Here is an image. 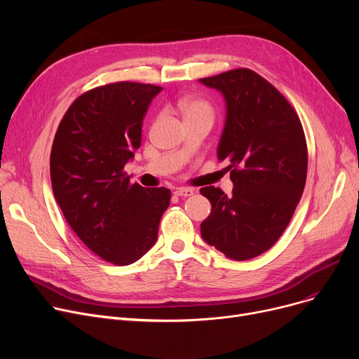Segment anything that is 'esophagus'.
<instances>
[{
    "label": "esophagus",
    "mask_w": 359,
    "mask_h": 359,
    "mask_svg": "<svg viewBox=\"0 0 359 359\" xmlns=\"http://www.w3.org/2000/svg\"><path fill=\"white\" fill-rule=\"evenodd\" d=\"M175 195L182 196V198H187V196L194 195V189H191V187H177V189L175 191Z\"/></svg>",
    "instance_id": "esophagus-1"
}]
</instances>
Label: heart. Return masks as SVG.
<instances>
[{
    "label": "heart",
    "instance_id": "1",
    "mask_svg": "<svg viewBox=\"0 0 359 359\" xmlns=\"http://www.w3.org/2000/svg\"><path fill=\"white\" fill-rule=\"evenodd\" d=\"M177 107L182 110L184 119L192 118H211L214 116L212 106L203 99H180L177 102Z\"/></svg>",
    "mask_w": 359,
    "mask_h": 359
}]
</instances>
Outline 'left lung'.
<instances>
[{
  "mask_svg": "<svg viewBox=\"0 0 359 359\" xmlns=\"http://www.w3.org/2000/svg\"><path fill=\"white\" fill-rule=\"evenodd\" d=\"M202 84L222 93L227 116L218 158L229 160L233 195L202 187L212 206L202 238L234 260L269 250L288 227L307 179V142L290 102L252 69L237 68Z\"/></svg>",
  "mask_w": 359,
  "mask_h": 359,
  "instance_id": "left-lung-1",
  "label": "left lung"
}]
</instances>
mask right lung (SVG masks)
I'll use <instances>...</instances> for the list:
<instances>
[{"mask_svg":"<svg viewBox=\"0 0 359 359\" xmlns=\"http://www.w3.org/2000/svg\"><path fill=\"white\" fill-rule=\"evenodd\" d=\"M161 90L132 81L88 90L68 107L52 144L56 202L79 238L113 265H130L154 246L172 198L165 187L130 183L123 172Z\"/></svg>","mask_w":359,"mask_h":359,"instance_id":"right-lung-1","label":"right lung"}]
</instances>
